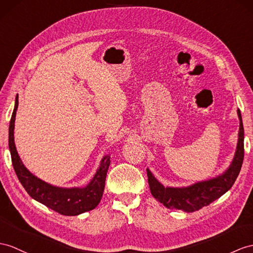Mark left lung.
<instances>
[{"instance_id": "1", "label": "left lung", "mask_w": 253, "mask_h": 253, "mask_svg": "<svg viewBox=\"0 0 253 253\" xmlns=\"http://www.w3.org/2000/svg\"><path fill=\"white\" fill-rule=\"evenodd\" d=\"M237 114L240 121L238 143L230 168L222 175L212 179L196 182L192 186L184 188H165L147 169L148 183L153 198L169 209L176 208L187 212H193L202 207L208 206L229 191L235 182L244 161V126L239 109Z\"/></svg>"}]
</instances>
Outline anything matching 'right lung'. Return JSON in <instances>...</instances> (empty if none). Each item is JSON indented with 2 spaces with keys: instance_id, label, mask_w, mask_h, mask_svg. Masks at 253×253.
<instances>
[{
  "instance_id": "obj_1",
  "label": "right lung",
  "mask_w": 253,
  "mask_h": 253,
  "mask_svg": "<svg viewBox=\"0 0 253 253\" xmlns=\"http://www.w3.org/2000/svg\"><path fill=\"white\" fill-rule=\"evenodd\" d=\"M17 108L18 94L9 122L8 146L15 173L28 194L48 208L64 215H77L94 209L100 203L104 192L107 170L110 164V157L105 156L103 158L94 177L84 188H59L41 180L40 178L34 176L27 169L16 149L14 128Z\"/></svg>"
}]
</instances>
